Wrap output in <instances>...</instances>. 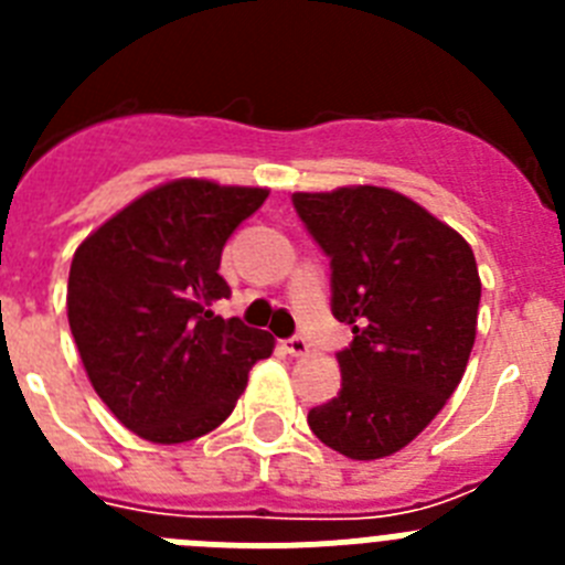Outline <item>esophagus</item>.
Here are the masks:
<instances>
[{"instance_id":"34e87169","label":"esophagus","mask_w":565,"mask_h":565,"mask_svg":"<svg viewBox=\"0 0 565 565\" xmlns=\"http://www.w3.org/2000/svg\"><path fill=\"white\" fill-rule=\"evenodd\" d=\"M282 344H286V351L291 353V356H306V353L311 351V342H308L306 337H299V333L297 337H288Z\"/></svg>"}]
</instances>
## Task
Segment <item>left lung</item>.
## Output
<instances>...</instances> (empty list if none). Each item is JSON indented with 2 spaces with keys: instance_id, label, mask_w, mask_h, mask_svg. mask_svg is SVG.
<instances>
[{
  "instance_id": "8db88e82",
  "label": "left lung",
  "mask_w": 565,
  "mask_h": 565,
  "mask_svg": "<svg viewBox=\"0 0 565 565\" xmlns=\"http://www.w3.org/2000/svg\"><path fill=\"white\" fill-rule=\"evenodd\" d=\"M297 217L331 259V311L353 342L342 391L308 413L331 450L356 461L398 452L438 416L476 342L478 279L467 239L379 186L297 192Z\"/></svg>"
}]
</instances>
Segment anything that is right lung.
I'll use <instances>...</instances> for the list:
<instances>
[{"instance_id":"right-lung-1","label":"right lung","mask_w":565,"mask_h":565,"mask_svg":"<svg viewBox=\"0 0 565 565\" xmlns=\"http://www.w3.org/2000/svg\"><path fill=\"white\" fill-rule=\"evenodd\" d=\"M266 189L172 181L109 217L78 246L67 282L70 331L89 382L115 418L154 444L212 433L246 391L274 337L212 302L226 239Z\"/></svg>"}]
</instances>
